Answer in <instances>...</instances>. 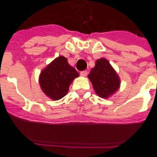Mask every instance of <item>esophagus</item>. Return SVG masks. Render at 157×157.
<instances>
[{
    "mask_svg": "<svg viewBox=\"0 0 157 157\" xmlns=\"http://www.w3.org/2000/svg\"><path fill=\"white\" fill-rule=\"evenodd\" d=\"M80 74L82 76V77H86V76L87 75V70H83V71H80Z\"/></svg>",
    "mask_w": 157,
    "mask_h": 157,
    "instance_id": "obj_1",
    "label": "esophagus"
}]
</instances>
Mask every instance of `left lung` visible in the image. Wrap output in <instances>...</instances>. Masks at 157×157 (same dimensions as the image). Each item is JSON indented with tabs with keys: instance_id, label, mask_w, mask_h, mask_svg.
<instances>
[{
	"instance_id": "left-lung-1",
	"label": "left lung",
	"mask_w": 157,
	"mask_h": 157,
	"mask_svg": "<svg viewBox=\"0 0 157 157\" xmlns=\"http://www.w3.org/2000/svg\"><path fill=\"white\" fill-rule=\"evenodd\" d=\"M88 78L92 83L96 94L107 98L119 88L120 80L115 70L105 59H98L91 69Z\"/></svg>"
}]
</instances>
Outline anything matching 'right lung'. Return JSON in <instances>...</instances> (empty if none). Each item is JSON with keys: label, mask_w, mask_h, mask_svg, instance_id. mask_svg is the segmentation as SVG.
Segmentation results:
<instances>
[{"label": "right lung", "mask_w": 157, "mask_h": 157, "mask_svg": "<svg viewBox=\"0 0 157 157\" xmlns=\"http://www.w3.org/2000/svg\"><path fill=\"white\" fill-rule=\"evenodd\" d=\"M78 76V72L69 65L67 59L59 56L41 72L40 87L52 99H60L67 94L71 82Z\"/></svg>", "instance_id": "add662e5"}]
</instances>
